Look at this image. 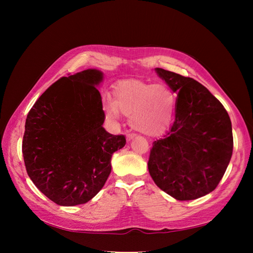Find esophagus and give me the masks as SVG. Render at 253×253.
<instances>
[{
	"label": "esophagus",
	"mask_w": 253,
	"mask_h": 253,
	"mask_svg": "<svg viewBox=\"0 0 253 253\" xmlns=\"http://www.w3.org/2000/svg\"><path fill=\"white\" fill-rule=\"evenodd\" d=\"M134 137H135V136H134L133 134H127V135H126V140H127V141H132V140L134 139Z\"/></svg>",
	"instance_id": "esophagus-1"
}]
</instances>
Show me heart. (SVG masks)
I'll return each instance as SVG.
<instances>
[{
  "label": "heart",
  "instance_id": "obj_1",
  "mask_svg": "<svg viewBox=\"0 0 253 253\" xmlns=\"http://www.w3.org/2000/svg\"><path fill=\"white\" fill-rule=\"evenodd\" d=\"M177 98L167 84L124 81L114 88V99L106 98L104 112L116 120L120 113L129 116V126L145 136L163 134L172 122Z\"/></svg>",
  "mask_w": 253,
  "mask_h": 253
}]
</instances>
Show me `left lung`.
Here are the masks:
<instances>
[{"label":"left lung","instance_id":"8db88e82","mask_svg":"<svg viewBox=\"0 0 253 253\" xmlns=\"http://www.w3.org/2000/svg\"><path fill=\"white\" fill-rule=\"evenodd\" d=\"M177 94L175 121L153 142L148 168L158 188L177 201H192L215 189L233 150L231 120L217 99L196 80L155 68Z\"/></svg>","mask_w":253,"mask_h":253}]
</instances>
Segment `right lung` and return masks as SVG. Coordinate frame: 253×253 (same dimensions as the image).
I'll return each mask as SVG.
<instances>
[{
	"mask_svg": "<svg viewBox=\"0 0 253 253\" xmlns=\"http://www.w3.org/2000/svg\"><path fill=\"white\" fill-rule=\"evenodd\" d=\"M103 73L95 68L63 77L50 85L29 111L22 153L29 178L59 206L90 201L112 171L124 135L103 126L102 99L96 86Z\"/></svg>",
	"mask_w": 253,
	"mask_h": 253,
	"instance_id": "1",
	"label": "right lung"
}]
</instances>
